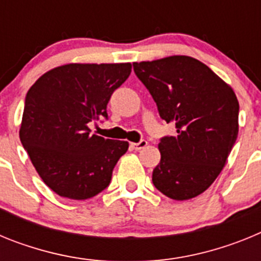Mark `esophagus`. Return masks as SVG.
Segmentation results:
<instances>
[{
  "label": "esophagus",
  "instance_id": "34e87169",
  "mask_svg": "<svg viewBox=\"0 0 261 261\" xmlns=\"http://www.w3.org/2000/svg\"><path fill=\"white\" fill-rule=\"evenodd\" d=\"M130 145H132V147L135 149V150H142V149H145V147L147 146V141L141 140L140 142H135V144H130Z\"/></svg>",
  "mask_w": 261,
  "mask_h": 261
}]
</instances>
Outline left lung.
<instances>
[{"label":"left lung","mask_w":261,"mask_h":261,"mask_svg":"<svg viewBox=\"0 0 261 261\" xmlns=\"http://www.w3.org/2000/svg\"><path fill=\"white\" fill-rule=\"evenodd\" d=\"M174 136L161 138L153 184L172 200H190L212 186L238 137L239 103L231 87L190 56L133 62Z\"/></svg>","instance_id":"left-lung-1"}]
</instances>
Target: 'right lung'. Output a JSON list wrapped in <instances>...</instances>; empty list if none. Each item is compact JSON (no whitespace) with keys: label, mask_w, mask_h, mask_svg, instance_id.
Returning <instances> with one entry per match:
<instances>
[{"label":"right lung","mask_w":261,"mask_h":261,"mask_svg":"<svg viewBox=\"0 0 261 261\" xmlns=\"http://www.w3.org/2000/svg\"><path fill=\"white\" fill-rule=\"evenodd\" d=\"M132 71L124 64H66L41 75L26 95L19 138L39 176L71 200L110 186L126 141L91 135L89 123L107 119L111 95Z\"/></svg>","instance_id":"add662e5"}]
</instances>
